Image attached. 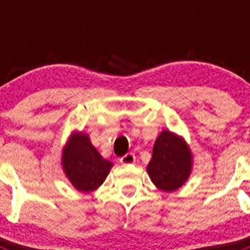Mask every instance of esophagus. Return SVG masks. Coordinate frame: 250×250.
Wrapping results in <instances>:
<instances>
[{
    "mask_svg": "<svg viewBox=\"0 0 250 250\" xmlns=\"http://www.w3.org/2000/svg\"><path fill=\"white\" fill-rule=\"evenodd\" d=\"M135 161H136V158H135V155L132 154V152H127L126 155H124L123 158L120 159L121 164H125V165L134 164Z\"/></svg>",
    "mask_w": 250,
    "mask_h": 250,
    "instance_id": "esophagus-1",
    "label": "esophagus"
}]
</instances>
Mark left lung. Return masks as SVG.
Returning <instances> with one entry per match:
<instances>
[{
    "label": "left lung",
    "mask_w": 250,
    "mask_h": 250,
    "mask_svg": "<svg viewBox=\"0 0 250 250\" xmlns=\"http://www.w3.org/2000/svg\"><path fill=\"white\" fill-rule=\"evenodd\" d=\"M191 167L193 155L184 139L169 130L161 131L146 167L155 187L163 191L178 190L190 176Z\"/></svg>",
    "instance_id": "8db88e82"
}]
</instances>
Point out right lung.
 Returning a JSON list of instances; mask_svg holds the SVG:
<instances>
[{"label":"right lung","mask_w":250,"mask_h":250,"mask_svg":"<svg viewBox=\"0 0 250 250\" xmlns=\"http://www.w3.org/2000/svg\"><path fill=\"white\" fill-rule=\"evenodd\" d=\"M62 167L75 189L91 193L105 182L112 163L100 155L87 134L74 132L63 147Z\"/></svg>","instance_id":"add662e5"}]
</instances>
